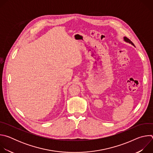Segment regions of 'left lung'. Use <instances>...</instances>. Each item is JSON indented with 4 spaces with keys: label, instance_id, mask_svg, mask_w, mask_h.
<instances>
[{
    "label": "left lung",
    "instance_id": "1",
    "mask_svg": "<svg viewBox=\"0 0 153 153\" xmlns=\"http://www.w3.org/2000/svg\"><path fill=\"white\" fill-rule=\"evenodd\" d=\"M124 40H125L126 42H129V43H131V44H132L133 45H134V43H133L128 38H127V37H124Z\"/></svg>",
    "mask_w": 153,
    "mask_h": 153
}]
</instances>
